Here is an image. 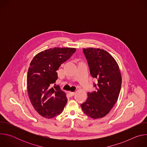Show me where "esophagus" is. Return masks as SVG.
<instances>
[{"label": "esophagus", "instance_id": "esophagus-1", "mask_svg": "<svg viewBox=\"0 0 147 147\" xmlns=\"http://www.w3.org/2000/svg\"><path fill=\"white\" fill-rule=\"evenodd\" d=\"M69 94L70 96H73L75 94V92H69Z\"/></svg>", "mask_w": 147, "mask_h": 147}]
</instances>
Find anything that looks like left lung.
Listing matches in <instances>:
<instances>
[{
	"instance_id": "left-lung-1",
	"label": "left lung",
	"mask_w": 147,
	"mask_h": 147,
	"mask_svg": "<svg viewBox=\"0 0 147 147\" xmlns=\"http://www.w3.org/2000/svg\"><path fill=\"white\" fill-rule=\"evenodd\" d=\"M93 78L98 80L96 90L88 92L87 100L81 105L82 111L96 119L108 115L117 102L121 86L119 66L113 57L100 48H84Z\"/></svg>"
}]
</instances>
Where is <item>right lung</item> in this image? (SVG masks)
I'll use <instances>...</instances> for the list:
<instances>
[{
    "label": "right lung",
    "mask_w": 147,
    "mask_h": 147,
    "mask_svg": "<svg viewBox=\"0 0 147 147\" xmlns=\"http://www.w3.org/2000/svg\"><path fill=\"white\" fill-rule=\"evenodd\" d=\"M74 48H53L36 54L31 60L27 74V91L35 110L42 117L51 119L63 110L66 94L53 84L60 65L76 52Z\"/></svg>",
    "instance_id": "right-lung-1"
}]
</instances>
